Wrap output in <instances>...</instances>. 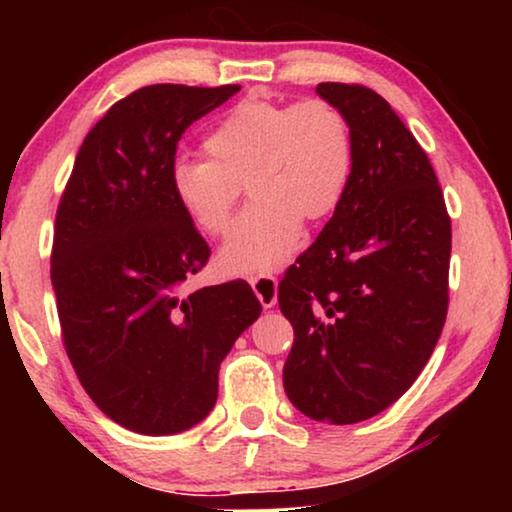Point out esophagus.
Returning a JSON list of instances; mask_svg holds the SVG:
<instances>
[{
  "mask_svg": "<svg viewBox=\"0 0 512 512\" xmlns=\"http://www.w3.org/2000/svg\"><path fill=\"white\" fill-rule=\"evenodd\" d=\"M249 284L258 296V300H261V305L265 307V310L275 307V303H277V277H272V275L251 277Z\"/></svg>",
  "mask_w": 512,
  "mask_h": 512,
  "instance_id": "obj_1",
  "label": "esophagus"
}]
</instances>
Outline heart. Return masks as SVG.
Returning a JSON list of instances; mask_svg holds the SVG:
<instances>
[{
	"mask_svg": "<svg viewBox=\"0 0 512 512\" xmlns=\"http://www.w3.org/2000/svg\"><path fill=\"white\" fill-rule=\"evenodd\" d=\"M209 158L172 165L174 200L207 235L226 233L247 181L254 202L235 221L219 261L230 275H256L298 249L303 223L335 212L354 167L345 114L326 100L235 104L205 139Z\"/></svg>",
	"mask_w": 512,
	"mask_h": 512,
	"instance_id": "heart-1",
	"label": "heart"
}]
</instances>
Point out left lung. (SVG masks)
<instances>
[{
  "label": "left lung",
  "instance_id": "obj_1",
  "mask_svg": "<svg viewBox=\"0 0 512 512\" xmlns=\"http://www.w3.org/2000/svg\"><path fill=\"white\" fill-rule=\"evenodd\" d=\"M352 128V179L279 282L293 326L284 389L317 422L356 424L412 387L447 317L452 226L422 146L366 86L319 83Z\"/></svg>",
  "mask_w": 512,
  "mask_h": 512
}]
</instances>
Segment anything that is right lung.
Masks as SVG:
<instances>
[{
  "label": "right lung",
  "instance_id": "1",
  "mask_svg": "<svg viewBox=\"0 0 512 512\" xmlns=\"http://www.w3.org/2000/svg\"><path fill=\"white\" fill-rule=\"evenodd\" d=\"M237 90L156 83L123 97L83 139L55 214L69 361L97 408L144 436L212 412L221 361L263 310L242 279L184 291L209 247L170 186L181 135Z\"/></svg>",
  "mask_w": 512,
  "mask_h": 512
}]
</instances>
